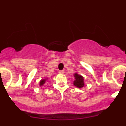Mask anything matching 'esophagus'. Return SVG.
I'll use <instances>...</instances> for the list:
<instances>
[{"label":"esophagus","instance_id":"34e87169","mask_svg":"<svg viewBox=\"0 0 126 126\" xmlns=\"http://www.w3.org/2000/svg\"><path fill=\"white\" fill-rule=\"evenodd\" d=\"M64 73V71H59V73L60 74H63V73Z\"/></svg>","mask_w":126,"mask_h":126}]
</instances>
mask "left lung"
I'll return each mask as SVG.
<instances>
[{"instance_id":"8db88e82","label":"left lung","mask_w":126,"mask_h":126,"mask_svg":"<svg viewBox=\"0 0 126 126\" xmlns=\"http://www.w3.org/2000/svg\"><path fill=\"white\" fill-rule=\"evenodd\" d=\"M74 81L73 82V84L75 86L79 88H81L84 86V78L82 76L79 75V74L75 73L74 74Z\"/></svg>"}]
</instances>
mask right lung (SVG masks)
Instances as JSON below:
<instances>
[{
  "instance_id": "1",
  "label": "right lung",
  "mask_w": 126,
  "mask_h": 126,
  "mask_svg": "<svg viewBox=\"0 0 126 126\" xmlns=\"http://www.w3.org/2000/svg\"><path fill=\"white\" fill-rule=\"evenodd\" d=\"M47 79L46 78V79H44L41 80L40 82V86H43V84H45V82H46V81H47Z\"/></svg>"
}]
</instances>
